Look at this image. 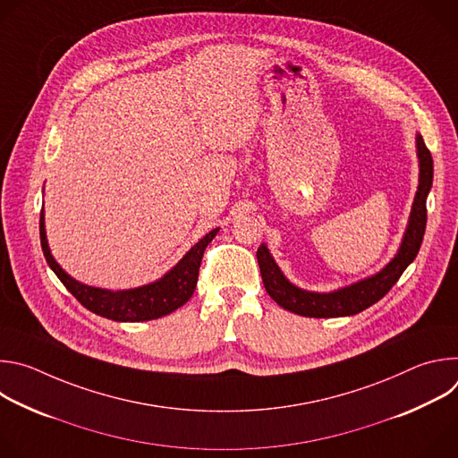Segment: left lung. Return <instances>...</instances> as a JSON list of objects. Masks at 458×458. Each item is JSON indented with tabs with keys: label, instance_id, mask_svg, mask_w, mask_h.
Returning a JSON list of instances; mask_svg holds the SVG:
<instances>
[{
	"label": "left lung",
	"instance_id": "left-lung-1",
	"mask_svg": "<svg viewBox=\"0 0 458 458\" xmlns=\"http://www.w3.org/2000/svg\"><path fill=\"white\" fill-rule=\"evenodd\" d=\"M417 156H419V188L415 193L408 228L404 232L403 244L397 255L391 259L378 274L330 293L308 292V290L297 288L283 276L281 268L276 265L274 257L270 255V250L267 248V244H260L257 248L260 277H263L268 295L279 306L302 317H315V318L346 317L369 308L371 304L380 301L391 288H394V284L401 279L403 272L413 263L426 232V221H428L426 199L433 184V159L422 136H417Z\"/></svg>",
	"mask_w": 458,
	"mask_h": 458
}]
</instances>
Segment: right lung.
Returning a JSON list of instances; mask_svg holds the SVG:
<instances>
[{
	"instance_id": "obj_1",
	"label": "right lung",
	"mask_w": 458,
	"mask_h": 458,
	"mask_svg": "<svg viewBox=\"0 0 458 458\" xmlns=\"http://www.w3.org/2000/svg\"><path fill=\"white\" fill-rule=\"evenodd\" d=\"M219 228L208 232L199 242H195L179 263L165 274L159 281L134 288V290H103L78 283L67 272H64L50 253L47 232H45V214L41 210L39 217V237L43 255L48 267L57 276V279L67 288L87 310L105 318L117 322H141L159 318L181 308L195 290L199 277L201 259L207 246L217 235Z\"/></svg>"
}]
</instances>
